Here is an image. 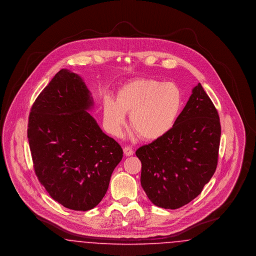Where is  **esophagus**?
Wrapping results in <instances>:
<instances>
[{
	"label": "esophagus",
	"instance_id": "esophagus-1",
	"mask_svg": "<svg viewBox=\"0 0 256 256\" xmlns=\"http://www.w3.org/2000/svg\"><path fill=\"white\" fill-rule=\"evenodd\" d=\"M124 154L126 156H130L134 154V150L130 146H124Z\"/></svg>",
	"mask_w": 256,
	"mask_h": 256
}]
</instances>
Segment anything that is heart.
I'll return each instance as SVG.
<instances>
[{
    "instance_id": "b5f03b06",
    "label": "heart",
    "mask_w": 256,
    "mask_h": 256,
    "mask_svg": "<svg viewBox=\"0 0 256 256\" xmlns=\"http://www.w3.org/2000/svg\"><path fill=\"white\" fill-rule=\"evenodd\" d=\"M182 104L178 87L170 82L139 78L122 86L116 102L104 100V122L110 134L120 135L130 114V126L146 141L161 138L174 124Z\"/></svg>"
}]
</instances>
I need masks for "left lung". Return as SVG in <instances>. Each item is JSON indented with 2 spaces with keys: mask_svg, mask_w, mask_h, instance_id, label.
Here are the masks:
<instances>
[{
  "mask_svg": "<svg viewBox=\"0 0 256 256\" xmlns=\"http://www.w3.org/2000/svg\"><path fill=\"white\" fill-rule=\"evenodd\" d=\"M220 138L218 111L198 84L170 132L135 152L150 200L176 209L200 195L217 168Z\"/></svg>",
  "mask_w": 256,
  "mask_h": 256,
  "instance_id": "8db88e82",
  "label": "left lung"
}]
</instances>
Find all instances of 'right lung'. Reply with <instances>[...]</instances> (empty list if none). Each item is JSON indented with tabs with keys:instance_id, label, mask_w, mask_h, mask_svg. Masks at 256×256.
<instances>
[{
	"instance_id": "1",
	"label": "right lung",
	"mask_w": 256,
	"mask_h": 256,
	"mask_svg": "<svg viewBox=\"0 0 256 256\" xmlns=\"http://www.w3.org/2000/svg\"><path fill=\"white\" fill-rule=\"evenodd\" d=\"M93 98L82 78L61 69L32 106L28 138L37 178L63 206L87 211L106 195L122 158L88 110Z\"/></svg>"
}]
</instances>
